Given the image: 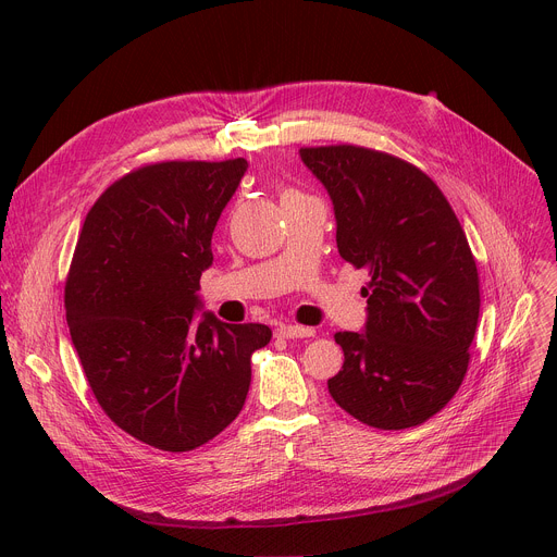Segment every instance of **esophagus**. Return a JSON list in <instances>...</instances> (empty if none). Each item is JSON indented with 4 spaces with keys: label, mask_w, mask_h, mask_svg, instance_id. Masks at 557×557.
<instances>
[{
    "label": "esophagus",
    "mask_w": 557,
    "mask_h": 557,
    "mask_svg": "<svg viewBox=\"0 0 557 557\" xmlns=\"http://www.w3.org/2000/svg\"><path fill=\"white\" fill-rule=\"evenodd\" d=\"M277 335L284 337V339H301V337H312L314 331L304 329V326H295V324H280Z\"/></svg>",
    "instance_id": "34e87169"
}]
</instances>
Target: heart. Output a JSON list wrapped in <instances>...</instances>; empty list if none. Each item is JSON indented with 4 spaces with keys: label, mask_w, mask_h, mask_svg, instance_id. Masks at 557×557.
<instances>
[{
    "label": "heart",
    "mask_w": 557,
    "mask_h": 557,
    "mask_svg": "<svg viewBox=\"0 0 557 557\" xmlns=\"http://www.w3.org/2000/svg\"><path fill=\"white\" fill-rule=\"evenodd\" d=\"M297 194H299V191H295V189H284V191H282V198H288V196H297Z\"/></svg>",
    "instance_id": "b5f03b06"
}]
</instances>
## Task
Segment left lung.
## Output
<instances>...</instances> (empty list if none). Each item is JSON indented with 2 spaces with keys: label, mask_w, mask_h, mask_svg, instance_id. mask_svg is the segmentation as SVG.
<instances>
[{
  "label": "left lung",
  "mask_w": 557,
  "mask_h": 557,
  "mask_svg": "<svg viewBox=\"0 0 557 557\" xmlns=\"http://www.w3.org/2000/svg\"><path fill=\"white\" fill-rule=\"evenodd\" d=\"M335 209L339 256L370 271L363 333H337L339 408L379 430L441 412L462 383L479 324V271L443 191L414 165L357 145L304 147Z\"/></svg>",
  "instance_id": "8db88e82"
}]
</instances>
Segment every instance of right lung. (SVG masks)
<instances>
[{
  "label": "right lung",
  "mask_w": 557,
  "mask_h": 557,
  "mask_svg": "<svg viewBox=\"0 0 557 557\" xmlns=\"http://www.w3.org/2000/svg\"><path fill=\"white\" fill-rule=\"evenodd\" d=\"M249 163L140 168L90 209L65 282V320L103 412L129 436L189 451L240 414L264 324L202 312L211 235Z\"/></svg>",
  "instance_id": "1"
}]
</instances>
